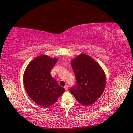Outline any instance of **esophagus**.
Listing matches in <instances>:
<instances>
[{"instance_id":"34e87169","label":"esophagus","mask_w":133,"mask_h":133,"mask_svg":"<svg viewBox=\"0 0 133 133\" xmlns=\"http://www.w3.org/2000/svg\"><path fill=\"white\" fill-rule=\"evenodd\" d=\"M64 89H65L66 90L68 89V85H65V86H64Z\"/></svg>"}]
</instances>
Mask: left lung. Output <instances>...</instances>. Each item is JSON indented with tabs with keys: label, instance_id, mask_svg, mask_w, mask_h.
Segmentation results:
<instances>
[{
	"label": "left lung",
	"instance_id": "left-lung-1",
	"mask_svg": "<svg viewBox=\"0 0 133 133\" xmlns=\"http://www.w3.org/2000/svg\"><path fill=\"white\" fill-rule=\"evenodd\" d=\"M76 78V84L70 91L77 101L89 105L102 95L105 87L104 72L99 64L86 54H80L71 63Z\"/></svg>",
	"mask_w": 133,
	"mask_h": 133
}]
</instances>
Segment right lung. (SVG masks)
<instances>
[{
	"label": "right lung",
	"instance_id": "1",
	"mask_svg": "<svg viewBox=\"0 0 133 133\" xmlns=\"http://www.w3.org/2000/svg\"><path fill=\"white\" fill-rule=\"evenodd\" d=\"M57 62V58L39 56L29 64L24 74V85L28 94L34 102L45 108L54 104L65 91L50 75Z\"/></svg>",
	"mask_w": 133,
	"mask_h": 133
}]
</instances>
